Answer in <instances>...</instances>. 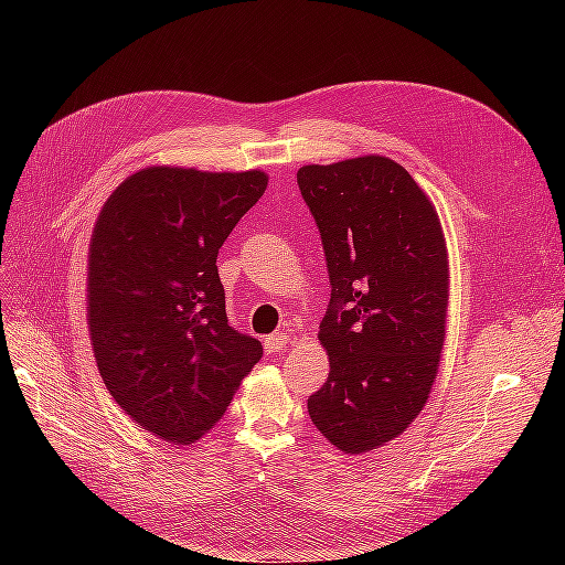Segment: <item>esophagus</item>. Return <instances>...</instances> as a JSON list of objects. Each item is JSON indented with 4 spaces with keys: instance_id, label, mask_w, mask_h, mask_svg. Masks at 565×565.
<instances>
[{
    "instance_id": "obj_1",
    "label": "esophagus",
    "mask_w": 565,
    "mask_h": 565,
    "mask_svg": "<svg viewBox=\"0 0 565 565\" xmlns=\"http://www.w3.org/2000/svg\"><path fill=\"white\" fill-rule=\"evenodd\" d=\"M287 344H289V332H276V334L266 337V351H268V353H278V351H282Z\"/></svg>"
}]
</instances>
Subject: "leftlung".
I'll use <instances>...</instances> for the list:
<instances>
[{
	"mask_svg": "<svg viewBox=\"0 0 565 565\" xmlns=\"http://www.w3.org/2000/svg\"><path fill=\"white\" fill-rule=\"evenodd\" d=\"M332 297L318 339L330 374L309 398L316 429L347 455L401 436L429 401L450 297L440 218L407 169L384 156L306 164Z\"/></svg>",
	"mask_w": 565,
	"mask_h": 565,
	"instance_id": "obj_1",
	"label": "left lung"
}]
</instances>
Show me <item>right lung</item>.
Returning a JSON list of instances; mask_svg holds the SVG:
<instances>
[{
    "label": "right lung",
    "mask_w": 565,
    "mask_h": 565,
    "mask_svg": "<svg viewBox=\"0 0 565 565\" xmlns=\"http://www.w3.org/2000/svg\"><path fill=\"white\" fill-rule=\"evenodd\" d=\"M268 185L262 169L152 164L100 210L87 264V324L115 403L174 446L224 417L264 353L228 324L216 256Z\"/></svg>",
    "instance_id": "add662e5"
}]
</instances>
